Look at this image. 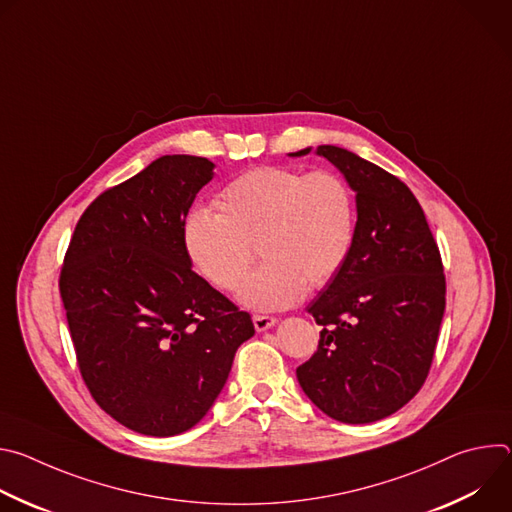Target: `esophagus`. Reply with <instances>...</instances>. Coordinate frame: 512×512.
<instances>
[{
  "label": "esophagus",
  "mask_w": 512,
  "mask_h": 512,
  "mask_svg": "<svg viewBox=\"0 0 512 512\" xmlns=\"http://www.w3.org/2000/svg\"><path fill=\"white\" fill-rule=\"evenodd\" d=\"M275 318L273 316H253V324H255V330L257 332H265V330H269V328H273L275 326Z\"/></svg>",
  "instance_id": "esophagus-1"
}]
</instances>
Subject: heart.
<instances>
[{"label": "heart", "mask_w": 512, "mask_h": 512, "mask_svg": "<svg viewBox=\"0 0 512 512\" xmlns=\"http://www.w3.org/2000/svg\"><path fill=\"white\" fill-rule=\"evenodd\" d=\"M218 212L196 206L182 221L192 267L231 291L247 275L257 245L263 267L239 289V302L271 312L298 304L342 269L354 241V198L334 172L255 168L229 182Z\"/></svg>", "instance_id": "heart-1"}]
</instances>
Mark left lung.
<instances>
[{"instance_id":"1","label":"left lung","mask_w":512,"mask_h":512,"mask_svg":"<svg viewBox=\"0 0 512 512\" xmlns=\"http://www.w3.org/2000/svg\"><path fill=\"white\" fill-rule=\"evenodd\" d=\"M316 154L354 190L356 227L342 269L308 306L322 332L296 375L328 417L373 423L427 379L446 310L444 265L423 208L399 178L336 145Z\"/></svg>"}]
</instances>
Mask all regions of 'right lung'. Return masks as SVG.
Wrapping results in <instances>:
<instances>
[{
	"label": "right lung",
	"mask_w": 512,
	"mask_h": 512,
	"mask_svg": "<svg viewBox=\"0 0 512 512\" xmlns=\"http://www.w3.org/2000/svg\"><path fill=\"white\" fill-rule=\"evenodd\" d=\"M214 178L162 156L83 212L60 271L81 375L121 425L154 437L194 427L223 391L251 316L192 271L182 221Z\"/></svg>",
	"instance_id": "add662e5"
}]
</instances>
